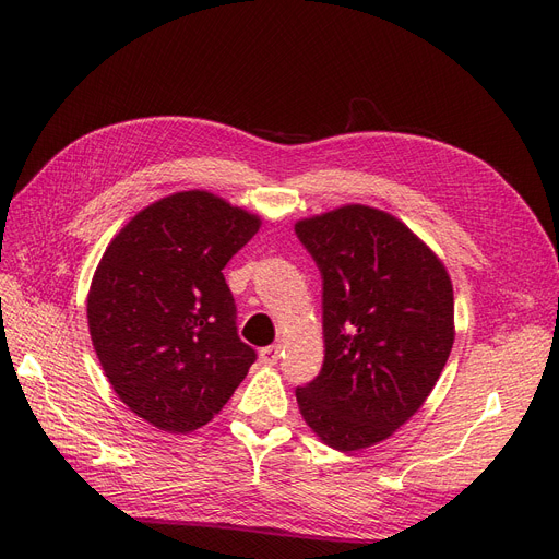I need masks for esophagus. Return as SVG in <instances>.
Wrapping results in <instances>:
<instances>
[{"label": "esophagus", "mask_w": 559, "mask_h": 559, "mask_svg": "<svg viewBox=\"0 0 559 559\" xmlns=\"http://www.w3.org/2000/svg\"><path fill=\"white\" fill-rule=\"evenodd\" d=\"M280 345H270V347H263L261 349V354H259V357H261V361L265 364V366H273V364H277V359H280Z\"/></svg>", "instance_id": "34e87169"}]
</instances>
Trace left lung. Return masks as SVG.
Segmentation results:
<instances>
[{
	"instance_id": "left-lung-1",
	"label": "left lung",
	"mask_w": 559,
	"mask_h": 559,
	"mask_svg": "<svg viewBox=\"0 0 559 559\" xmlns=\"http://www.w3.org/2000/svg\"><path fill=\"white\" fill-rule=\"evenodd\" d=\"M324 282V366L296 389L329 448L376 445L405 425L441 378L454 343L443 261L396 216L343 205L296 222Z\"/></svg>"
}]
</instances>
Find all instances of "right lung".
<instances>
[{
  "mask_svg": "<svg viewBox=\"0 0 559 559\" xmlns=\"http://www.w3.org/2000/svg\"><path fill=\"white\" fill-rule=\"evenodd\" d=\"M261 216L210 191L151 202L116 233L91 282V341L114 392L148 425L200 429L257 359L222 270Z\"/></svg>",
  "mask_w": 559,
  "mask_h": 559,
  "instance_id": "add662e5",
  "label": "right lung"
}]
</instances>
